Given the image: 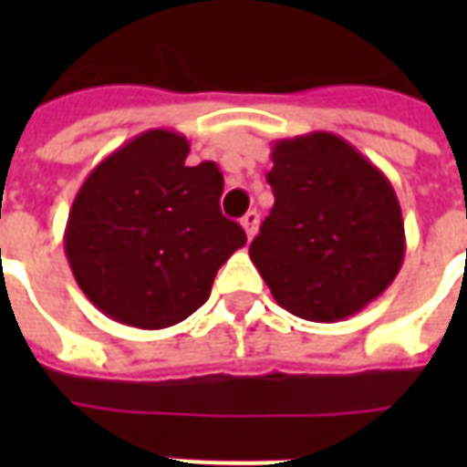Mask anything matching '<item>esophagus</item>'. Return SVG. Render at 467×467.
<instances>
[{
  "label": "esophagus",
  "mask_w": 467,
  "mask_h": 467,
  "mask_svg": "<svg viewBox=\"0 0 467 467\" xmlns=\"http://www.w3.org/2000/svg\"><path fill=\"white\" fill-rule=\"evenodd\" d=\"M243 227H244V233H247V237L253 240L254 233H257V227H260V213H257V210H250V213L244 214Z\"/></svg>",
  "instance_id": "34e87169"
}]
</instances>
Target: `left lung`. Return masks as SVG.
<instances>
[{
  "mask_svg": "<svg viewBox=\"0 0 467 467\" xmlns=\"http://www.w3.org/2000/svg\"><path fill=\"white\" fill-rule=\"evenodd\" d=\"M267 182L275 204L250 260L280 307L337 323L380 297L405 257L390 180L333 132L277 140Z\"/></svg>",
  "mask_w": 467,
  "mask_h": 467,
  "instance_id": "left-lung-1",
  "label": "left lung"
}]
</instances>
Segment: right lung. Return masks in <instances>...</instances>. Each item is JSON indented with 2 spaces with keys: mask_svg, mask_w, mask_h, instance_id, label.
<instances>
[{
  "mask_svg": "<svg viewBox=\"0 0 467 467\" xmlns=\"http://www.w3.org/2000/svg\"><path fill=\"white\" fill-rule=\"evenodd\" d=\"M190 142L147 130L107 154L77 192L65 253L97 310L140 330H162L202 307L214 275L247 243L220 213L223 172L187 167Z\"/></svg>",
  "mask_w": 467,
  "mask_h": 467,
  "instance_id": "obj_1",
  "label": "right lung"
}]
</instances>
